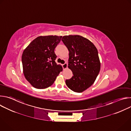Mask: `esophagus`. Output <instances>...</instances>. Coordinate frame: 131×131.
<instances>
[{"mask_svg":"<svg viewBox=\"0 0 131 131\" xmlns=\"http://www.w3.org/2000/svg\"><path fill=\"white\" fill-rule=\"evenodd\" d=\"M62 66H63V68L64 69H65L67 68V64L66 63H65L64 64L62 65Z\"/></svg>","mask_w":131,"mask_h":131,"instance_id":"34e87169","label":"esophagus"}]
</instances>
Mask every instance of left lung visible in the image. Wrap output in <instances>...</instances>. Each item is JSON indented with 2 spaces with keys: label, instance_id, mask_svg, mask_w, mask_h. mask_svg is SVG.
I'll return each mask as SVG.
<instances>
[{
  "label": "left lung",
  "instance_id": "obj_1",
  "mask_svg": "<svg viewBox=\"0 0 131 131\" xmlns=\"http://www.w3.org/2000/svg\"><path fill=\"white\" fill-rule=\"evenodd\" d=\"M69 53L68 68L73 76L65 82L71 90L82 92L95 81L101 69L98 51L91 41L79 35L63 37Z\"/></svg>",
  "mask_w": 131,
  "mask_h": 131
}]
</instances>
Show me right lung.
Instances as JSON below:
<instances>
[{
	"instance_id": "right-lung-1",
	"label": "right lung",
	"mask_w": 131,
	"mask_h": 131,
	"mask_svg": "<svg viewBox=\"0 0 131 131\" xmlns=\"http://www.w3.org/2000/svg\"><path fill=\"white\" fill-rule=\"evenodd\" d=\"M62 37L39 36L24 50L22 56L24 75L33 87L43 89L50 86L62 71V66L55 62L57 57L54 52Z\"/></svg>"
}]
</instances>
